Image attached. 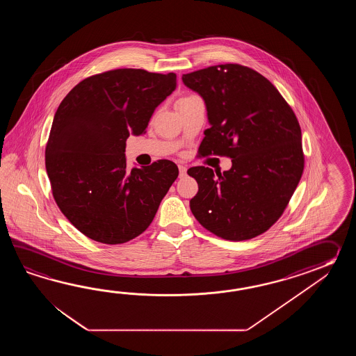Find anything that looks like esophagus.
I'll return each instance as SVG.
<instances>
[{
    "label": "esophagus",
    "mask_w": 356,
    "mask_h": 356,
    "mask_svg": "<svg viewBox=\"0 0 356 356\" xmlns=\"http://www.w3.org/2000/svg\"><path fill=\"white\" fill-rule=\"evenodd\" d=\"M179 177H184V175H187V167H184V165H179Z\"/></svg>",
    "instance_id": "esophagus-1"
}]
</instances>
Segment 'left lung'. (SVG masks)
<instances>
[{
	"label": "left lung",
	"instance_id": "left-lung-1",
	"mask_svg": "<svg viewBox=\"0 0 356 356\" xmlns=\"http://www.w3.org/2000/svg\"><path fill=\"white\" fill-rule=\"evenodd\" d=\"M204 99L210 129L201 155H227L232 168L213 175L191 168L198 183L189 201L197 221L227 241H247L279 220L304 169L302 131L293 109L266 77L227 63L181 76Z\"/></svg>",
	"mask_w": 356,
	"mask_h": 356
}]
</instances>
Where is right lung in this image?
Instances as JSON below:
<instances>
[{
  "label": "right lung",
  "mask_w": 356,
  "mask_h": 356,
  "mask_svg": "<svg viewBox=\"0 0 356 356\" xmlns=\"http://www.w3.org/2000/svg\"><path fill=\"white\" fill-rule=\"evenodd\" d=\"M177 75L118 68L77 83L54 114L46 147L54 200L92 241L121 244L144 233L178 177L170 160L127 170L126 140L147 129Z\"/></svg>",
  "instance_id": "right-lung-1"
}]
</instances>
